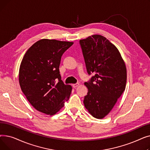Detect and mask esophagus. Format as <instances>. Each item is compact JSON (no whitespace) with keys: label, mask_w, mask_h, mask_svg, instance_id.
<instances>
[{"label":"esophagus","mask_w":150,"mask_h":150,"mask_svg":"<svg viewBox=\"0 0 150 150\" xmlns=\"http://www.w3.org/2000/svg\"><path fill=\"white\" fill-rule=\"evenodd\" d=\"M79 85H80V84H79V83H76V84H72V86H73V88H75L78 87V86H79Z\"/></svg>","instance_id":"1"}]
</instances>
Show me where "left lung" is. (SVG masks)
<instances>
[{
	"label": "left lung",
	"instance_id": "left-lung-1",
	"mask_svg": "<svg viewBox=\"0 0 150 150\" xmlns=\"http://www.w3.org/2000/svg\"><path fill=\"white\" fill-rule=\"evenodd\" d=\"M87 72L91 79L84 104L97 119H103L124 92L127 68L119 51L105 37L95 35L80 41Z\"/></svg>",
	"mask_w": 150,
	"mask_h": 150
}]
</instances>
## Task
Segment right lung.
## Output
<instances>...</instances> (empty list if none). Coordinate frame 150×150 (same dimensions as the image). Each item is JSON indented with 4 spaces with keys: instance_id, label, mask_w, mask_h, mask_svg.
Masks as SVG:
<instances>
[{
    "instance_id": "right-lung-1",
    "label": "right lung",
    "mask_w": 150,
    "mask_h": 150,
    "mask_svg": "<svg viewBox=\"0 0 150 150\" xmlns=\"http://www.w3.org/2000/svg\"><path fill=\"white\" fill-rule=\"evenodd\" d=\"M74 42L41 39L23 57L19 80L22 91L36 110L54 115L70 97L72 86L64 84L59 74L62 55Z\"/></svg>"
}]
</instances>
